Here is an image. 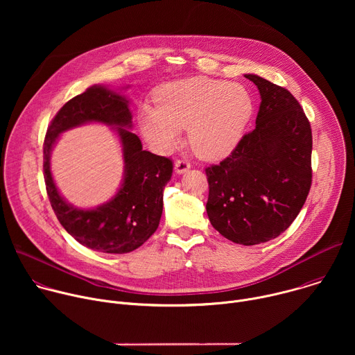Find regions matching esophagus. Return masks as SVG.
Wrapping results in <instances>:
<instances>
[{"instance_id": "obj_1", "label": "esophagus", "mask_w": 355, "mask_h": 355, "mask_svg": "<svg viewBox=\"0 0 355 355\" xmlns=\"http://www.w3.org/2000/svg\"><path fill=\"white\" fill-rule=\"evenodd\" d=\"M191 168V164L187 160H177L174 164V170L177 174H184Z\"/></svg>"}]
</instances>
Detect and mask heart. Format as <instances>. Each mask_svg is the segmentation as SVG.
I'll return each instance as SVG.
<instances>
[{
    "label": "heart",
    "mask_w": 355,
    "mask_h": 355,
    "mask_svg": "<svg viewBox=\"0 0 355 355\" xmlns=\"http://www.w3.org/2000/svg\"><path fill=\"white\" fill-rule=\"evenodd\" d=\"M156 101L157 107L143 105L137 116L140 133L151 148L168 155L188 128L192 150L207 160L230 155L254 112L244 85L202 76L162 85Z\"/></svg>",
    "instance_id": "1"
}]
</instances>
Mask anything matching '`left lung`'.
Returning <instances> with one entry per match:
<instances>
[{"mask_svg":"<svg viewBox=\"0 0 355 355\" xmlns=\"http://www.w3.org/2000/svg\"><path fill=\"white\" fill-rule=\"evenodd\" d=\"M260 91L256 129L208 167L207 212L226 239L254 245L278 237L300 212L312 184V129L285 88L244 74Z\"/></svg>","mask_w":355,"mask_h":355,"instance_id":"obj_1","label":"left lung"}]
</instances>
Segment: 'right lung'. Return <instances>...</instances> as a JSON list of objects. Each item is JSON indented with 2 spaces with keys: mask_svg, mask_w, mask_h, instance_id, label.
<instances>
[{
  "mask_svg": "<svg viewBox=\"0 0 355 355\" xmlns=\"http://www.w3.org/2000/svg\"><path fill=\"white\" fill-rule=\"evenodd\" d=\"M92 121L111 125L117 132L124 155V180L105 205L81 210L69 205L58 192L49 171V155L63 131ZM129 129V99L105 85H92L63 105L47 128L43 144L46 191L59 222L80 244L107 254L130 252L157 230L163 191L173 174V162L143 150L140 139Z\"/></svg>",
  "mask_w": 355,
  "mask_h": 355,
  "instance_id": "add662e5",
  "label": "right lung"
}]
</instances>
